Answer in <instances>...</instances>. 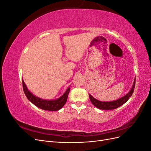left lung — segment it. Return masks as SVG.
<instances>
[{"mask_svg": "<svg viewBox=\"0 0 151 151\" xmlns=\"http://www.w3.org/2000/svg\"><path fill=\"white\" fill-rule=\"evenodd\" d=\"M135 78L133 86L132 87V89L128 93L124 96L118 99L117 100H115V101H109V102H103V101H100L99 100H97L96 99H95L94 97H93L90 94H89V97L91 100V103H93L94 106H95L96 108L101 109H116L118 107H120L122 105H123L124 103H125L129 99V98L131 97V96L134 93V88H135Z\"/></svg>", "mask_w": 151, "mask_h": 151, "instance_id": "8db88e82", "label": "left lung"}]
</instances>
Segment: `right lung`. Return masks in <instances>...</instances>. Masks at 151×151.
Returning a JSON list of instances; mask_svg holds the SVG:
<instances>
[{
  "mask_svg": "<svg viewBox=\"0 0 151 151\" xmlns=\"http://www.w3.org/2000/svg\"><path fill=\"white\" fill-rule=\"evenodd\" d=\"M22 88H23L24 92L27 98L35 106L43 109V110L58 111L64 106L67 101L68 95L70 91V88H68L65 93L59 98L55 100H45L33 95L27 88L23 79H22Z\"/></svg>",
  "mask_w": 151,
  "mask_h": 151,
  "instance_id": "1",
  "label": "right lung"
}]
</instances>
